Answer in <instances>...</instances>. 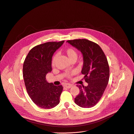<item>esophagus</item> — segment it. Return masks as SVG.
<instances>
[{"mask_svg": "<svg viewBox=\"0 0 134 134\" xmlns=\"http://www.w3.org/2000/svg\"><path fill=\"white\" fill-rule=\"evenodd\" d=\"M72 84H70V83H66L65 85V87H66V88H71L72 87Z\"/></svg>", "mask_w": 134, "mask_h": 134, "instance_id": "1", "label": "esophagus"}]
</instances>
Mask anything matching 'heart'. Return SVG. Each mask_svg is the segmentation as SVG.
Masks as SVG:
<instances>
[{
  "mask_svg": "<svg viewBox=\"0 0 134 134\" xmlns=\"http://www.w3.org/2000/svg\"><path fill=\"white\" fill-rule=\"evenodd\" d=\"M65 52L66 54V55H67V57H68L69 59L70 60H72L74 58H77V52L76 51V50L72 48V47H69L66 48L65 50ZM58 53H55V54L53 56L52 59V61H51V65L52 66H54L55 64V62L57 61V59L58 58ZM74 72L71 73H68L67 74V77H70L71 76H72L73 74H74Z\"/></svg>",
  "mask_w": 134,
  "mask_h": 134,
  "instance_id": "obj_1",
  "label": "heart"
}]
</instances>
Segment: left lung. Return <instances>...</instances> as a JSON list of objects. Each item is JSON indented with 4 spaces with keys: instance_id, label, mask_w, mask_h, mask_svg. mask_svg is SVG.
Masks as SVG:
<instances>
[{
    "instance_id": "left-lung-1",
    "label": "left lung",
    "mask_w": 134,
    "mask_h": 134,
    "mask_svg": "<svg viewBox=\"0 0 134 134\" xmlns=\"http://www.w3.org/2000/svg\"><path fill=\"white\" fill-rule=\"evenodd\" d=\"M67 41L82 53L81 73L88 83L87 86H77L80 92L75 98V103L82 108L93 107L101 99L108 83L109 67L107 59L99 44L92 41L79 39Z\"/></svg>"
}]
</instances>
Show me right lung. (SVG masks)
<instances>
[{
	"label": "right lung",
	"mask_w": 134,
	"mask_h": 134,
	"mask_svg": "<svg viewBox=\"0 0 134 134\" xmlns=\"http://www.w3.org/2000/svg\"><path fill=\"white\" fill-rule=\"evenodd\" d=\"M64 42V40L47 42L35 46L24 62L23 77L27 92L33 102L43 109L54 108L60 102L63 87L48 83L46 75L52 71L53 54Z\"/></svg>",
	"instance_id": "1"
}]
</instances>
